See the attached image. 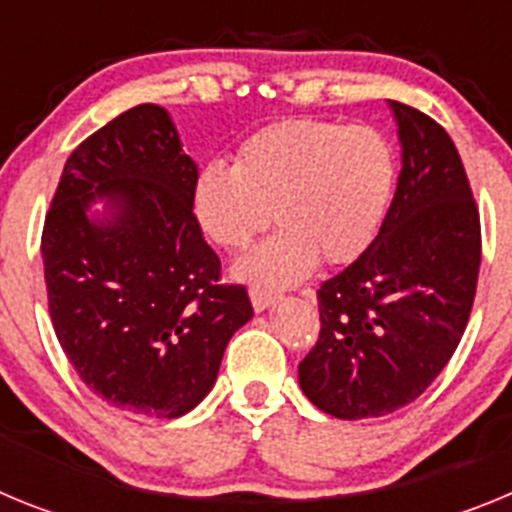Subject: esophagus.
I'll list each match as a JSON object with an SVG mask.
<instances>
[{"label": "esophagus", "instance_id": "esophagus-1", "mask_svg": "<svg viewBox=\"0 0 512 512\" xmlns=\"http://www.w3.org/2000/svg\"><path fill=\"white\" fill-rule=\"evenodd\" d=\"M274 302H277V295H274V292H266V289H251V305L256 312L269 310Z\"/></svg>", "mask_w": 512, "mask_h": 512}]
</instances>
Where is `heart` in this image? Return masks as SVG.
<instances>
[{"label": "heart", "instance_id": "b5f03b06", "mask_svg": "<svg viewBox=\"0 0 512 512\" xmlns=\"http://www.w3.org/2000/svg\"><path fill=\"white\" fill-rule=\"evenodd\" d=\"M395 184V151L372 125L282 120L253 133L235 166L210 161L194 176L192 217L215 246L243 248L282 230L233 264L256 289L292 287L318 261L348 264L374 241Z\"/></svg>", "mask_w": 512, "mask_h": 512}]
</instances>
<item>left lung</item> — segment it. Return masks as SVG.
Masks as SVG:
<instances>
[{
	"instance_id": "1",
	"label": "left lung",
	"mask_w": 512,
	"mask_h": 512,
	"mask_svg": "<svg viewBox=\"0 0 512 512\" xmlns=\"http://www.w3.org/2000/svg\"><path fill=\"white\" fill-rule=\"evenodd\" d=\"M400 176L377 238L318 289L320 338L300 364L312 405L379 418L428 390L459 346L477 292L479 212L449 133L387 99Z\"/></svg>"
}]
</instances>
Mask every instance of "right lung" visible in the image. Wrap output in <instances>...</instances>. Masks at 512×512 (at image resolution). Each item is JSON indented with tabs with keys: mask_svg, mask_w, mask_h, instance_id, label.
Listing matches in <instances>:
<instances>
[{
	"mask_svg": "<svg viewBox=\"0 0 512 512\" xmlns=\"http://www.w3.org/2000/svg\"><path fill=\"white\" fill-rule=\"evenodd\" d=\"M197 174L169 112L138 104L71 153L45 215L58 343L89 390L125 413L197 408L253 318L246 289L217 284L220 259L189 207Z\"/></svg>",
	"mask_w": 512,
	"mask_h": 512,
	"instance_id": "right-lung-1",
	"label": "right lung"
}]
</instances>
